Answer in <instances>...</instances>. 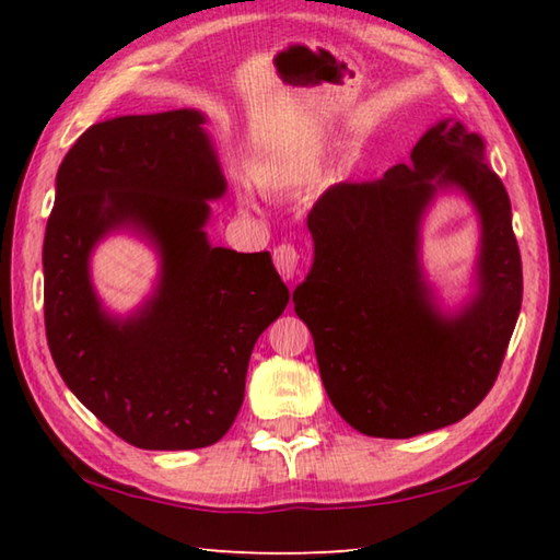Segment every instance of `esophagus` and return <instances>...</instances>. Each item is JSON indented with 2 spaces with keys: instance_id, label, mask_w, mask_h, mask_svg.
Returning <instances> with one entry per match:
<instances>
[{
  "instance_id": "obj_1",
  "label": "esophagus",
  "mask_w": 560,
  "mask_h": 560,
  "mask_svg": "<svg viewBox=\"0 0 560 560\" xmlns=\"http://www.w3.org/2000/svg\"><path fill=\"white\" fill-rule=\"evenodd\" d=\"M299 249L293 245H287V242L273 249V267H277L283 279H293V273L299 271Z\"/></svg>"
}]
</instances>
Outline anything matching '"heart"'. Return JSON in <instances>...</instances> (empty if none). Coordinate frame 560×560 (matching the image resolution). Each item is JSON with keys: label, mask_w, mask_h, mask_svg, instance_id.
Returning <instances> with one entry per match:
<instances>
[{"label": "heart", "mask_w": 560, "mask_h": 560, "mask_svg": "<svg viewBox=\"0 0 560 560\" xmlns=\"http://www.w3.org/2000/svg\"><path fill=\"white\" fill-rule=\"evenodd\" d=\"M320 164V151L306 149L296 151V154L287 156H269L261 161H254L252 166V180L257 183V188L267 192H283V190H296L308 186V183L318 176ZM242 200H249L247 192H242Z\"/></svg>", "instance_id": "1"}]
</instances>
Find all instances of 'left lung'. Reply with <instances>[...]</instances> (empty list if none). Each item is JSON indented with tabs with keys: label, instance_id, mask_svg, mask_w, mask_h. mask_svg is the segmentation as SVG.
<instances>
[{
	"label": "left lung",
	"instance_id": "8db88e82",
	"mask_svg": "<svg viewBox=\"0 0 560 560\" xmlns=\"http://www.w3.org/2000/svg\"><path fill=\"white\" fill-rule=\"evenodd\" d=\"M481 218L478 291L443 314L420 267V220L443 189ZM313 267L293 291L338 413L374 439H411L465 419L500 374L522 308L512 206L485 141L455 119L380 180L338 183L308 215Z\"/></svg>",
	"mask_w": 560,
	"mask_h": 560
}]
</instances>
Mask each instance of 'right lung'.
<instances>
[{"mask_svg": "<svg viewBox=\"0 0 560 560\" xmlns=\"http://www.w3.org/2000/svg\"><path fill=\"white\" fill-rule=\"evenodd\" d=\"M198 109L127 115L83 131L56 176L44 237L50 354L80 401L144 451L218 443L245 399L249 354L289 303L269 252L212 247L210 202L225 192ZM131 226L160 249L144 307L115 319L89 281V254Z\"/></svg>", "mask_w": 560, "mask_h": 560, "instance_id": "1", "label": "right lung"}]
</instances>
